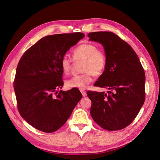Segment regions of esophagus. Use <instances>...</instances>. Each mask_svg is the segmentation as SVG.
<instances>
[{"label": "esophagus", "mask_w": 160, "mask_h": 160, "mask_svg": "<svg viewBox=\"0 0 160 160\" xmlns=\"http://www.w3.org/2000/svg\"><path fill=\"white\" fill-rule=\"evenodd\" d=\"M81 93H82V95H83V97H85L87 95V92L85 91L81 90Z\"/></svg>", "instance_id": "1"}]
</instances>
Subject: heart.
I'll return each mask as SVG.
<instances>
[{
    "instance_id": "b5f03b06",
    "label": "heart",
    "mask_w": 160,
    "mask_h": 160,
    "mask_svg": "<svg viewBox=\"0 0 160 160\" xmlns=\"http://www.w3.org/2000/svg\"><path fill=\"white\" fill-rule=\"evenodd\" d=\"M75 61H83L81 71L84 72L79 75L72 77L66 81L68 88L84 89L93 81V75L99 76L103 73L107 65V57L105 52L99 50L98 46L92 43H83L77 47L72 51ZM62 71L68 75L71 70V60L65 55L61 61Z\"/></svg>"
}]
</instances>
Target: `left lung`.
Wrapping results in <instances>:
<instances>
[{
    "mask_svg": "<svg viewBox=\"0 0 160 160\" xmlns=\"http://www.w3.org/2000/svg\"><path fill=\"white\" fill-rule=\"evenodd\" d=\"M89 41L100 43L107 65L94 86L105 92H88L91 101L90 113L95 122L109 131L122 129L132 123L145 101V72L130 45L111 32L88 34Z\"/></svg>",
    "mask_w": 160,
    "mask_h": 160,
    "instance_id": "8db88e82",
    "label": "left lung"
}]
</instances>
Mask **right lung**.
Here are the masks:
<instances>
[{
	"instance_id": "1",
	"label": "right lung",
	"mask_w": 160,
	"mask_h": 160,
	"mask_svg": "<svg viewBox=\"0 0 160 160\" xmlns=\"http://www.w3.org/2000/svg\"><path fill=\"white\" fill-rule=\"evenodd\" d=\"M85 35L82 32L46 36L24 53L17 67L14 89L18 110L26 122L38 130L52 133L69 118L82 98L79 91H60L61 61L67 51ZM56 92L57 95L53 93Z\"/></svg>"
}]
</instances>
